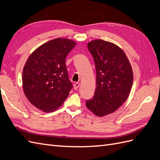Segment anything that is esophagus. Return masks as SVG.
<instances>
[{
    "instance_id": "obj_1",
    "label": "esophagus",
    "mask_w": 160,
    "mask_h": 160,
    "mask_svg": "<svg viewBox=\"0 0 160 160\" xmlns=\"http://www.w3.org/2000/svg\"><path fill=\"white\" fill-rule=\"evenodd\" d=\"M80 86V83H75L74 85H73V87H74V89L75 90H77V89H78L79 88Z\"/></svg>"
}]
</instances>
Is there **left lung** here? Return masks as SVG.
Wrapping results in <instances>:
<instances>
[{"mask_svg":"<svg viewBox=\"0 0 160 160\" xmlns=\"http://www.w3.org/2000/svg\"><path fill=\"white\" fill-rule=\"evenodd\" d=\"M96 68V89L86 106L98 117L114 113L126 101L133 85L132 65L125 52L113 42L96 39L88 42Z\"/></svg>","mask_w":160,"mask_h":160,"instance_id":"left-lung-1","label":"left lung"}]
</instances>
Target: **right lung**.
I'll return each mask as SVG.
<instances>
[{"instance_id": "add662e5", "label": "right lung", "mask_w": 160, "mask_h": 160, "mask_svg": "<svg viewBox=\"0 0 160 160\" xmlns=\"http://www.w3.org/2000/svg\"><path fill=\"white\" fill-rule=\"evenodd\" d=\"M76 44L69 38H57L38 47L28 57L22 71V89L37 109L52 112L68 97L72 85L65 59Z\"/></svg>"}]
</instances>
